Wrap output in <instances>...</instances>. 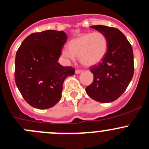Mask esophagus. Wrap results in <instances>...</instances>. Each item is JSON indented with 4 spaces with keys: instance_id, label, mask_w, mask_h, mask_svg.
I'll use <instances>...</instances> for the list:
<instances>
[{
    "instance_id": "obj_1",
    "label": "esophagus",
    "mask_w": 149,
    "mask_h": 149,
    "mask_svg": "<svg viewBox=\"0 0 149 149\" xmlns=\"http://www.w3.org/2000/svg\"><path fill=\"white\" fill-rule=\"evenodd\" d=\"M82 72V70H75V73L76 74H79V73H81Z\"/></svg>"
}]
</instances>
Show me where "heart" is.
<instances>
[{
    "instance_id": "b5f03b06",
    "label": "heart",
    "mask_w": 149,
    "mask_h": 149,
    "mask_svg": "<svg viewBox=\"0 0 149 149\" xmlns=\"http://www.w3.org/2000/svg\"><path fill=\"white\" fill-rule=\"evenodd\" d=\"M68 49L64 48L61 55L70 60L78 56L79 61L85 66H93L99 63L107 51L108 42L101 32H88L72 38L68 42Z\"/></svg>"
}]
</instances>
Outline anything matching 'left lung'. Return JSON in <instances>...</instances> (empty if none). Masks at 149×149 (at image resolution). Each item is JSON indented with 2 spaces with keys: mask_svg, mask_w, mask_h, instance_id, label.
Wrapping results in <instances>:
<instances>
[{
  "mask_svg": "<svg viewBox=\"0 0 149 149\" xmlns=\"http://www.w3.org/2000/svg\"><path fill=\"white\" fill-rule=\"evenodd\" d=\"M91 27L105 35L108 48L101 62L90 69L93 74V81L85 91L95 101L109 103L122 95L132 79L134 74L132 48L124 34L117 28L104 25Z\"/></svg>",
  "mask_w": 149,
  "mask_h": 149,
  "instance_id": "1",
  "label": "left lung"
}]
</instances>
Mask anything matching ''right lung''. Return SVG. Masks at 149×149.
Instances as JSON below:
<instances>
[{
    "label": "right lung",
    "instance_id": "right-lung-1",
    "mask_svg": "<svg viewBox=\"0 0 149 149\" xmlns=\"http://www.w3.org/2000/svg\"><path fill=\"white\" fill-rule=\"evenodd\" d=\"M67 35L63 31L35 32L17 50L14 77L19 91L30 106L40 109L54 107L61 98L63 83L75 69L58 60Z\"/></svg>",
    "mask_w": 149,
    "mask_h": 149
}]
</instances>
